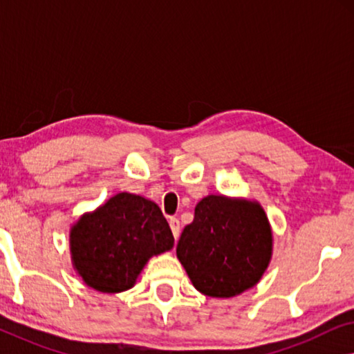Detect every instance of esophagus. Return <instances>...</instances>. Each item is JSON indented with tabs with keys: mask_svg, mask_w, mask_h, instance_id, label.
Listing matches in <instances>:
<instances>
[{
	"mask_svg": "<svg viewBox=\"0 0 354 354\" xmlns=\"http://www.w3.org/2000/svg\"><path fill=\"white\" fill-rule=\"evenodd\" d=\"M169 225H171V230L174 236H176V240L178 239V235H180V222H178L177 217H171L169 219Z\"/></svg>",
	"mask_w": 354,
	"mask_h": 354,
	"instance_id": "1",
	"label": "esophagus"
}]
</instances>
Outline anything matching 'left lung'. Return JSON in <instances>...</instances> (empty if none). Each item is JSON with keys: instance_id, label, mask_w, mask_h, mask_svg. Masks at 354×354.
<instances>
[{"instance_id": "8db88e82", "label": "left lung", "mask_w": 354, "mask_h": 354, "mask_svg": "<svg viewBox=\"0 0 354 354\" xmlns=\"http://www.w3.org/2000/svg\"><path fill=\"white\" fill-rule=\"evenodd\" d=\"M272 254V232L258 203L209 195L183 229L177 258L198 292L235 297L258 283Z\"/></svg>"}]
</instances>
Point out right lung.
<instances>
[{
    "instance_id": "1",
    "label": "right lung",
    "mask_w": 354,
    "mask_h": 354,
    "mask_svg": "<svg viewBox=\"0 0 354 354\" xmlns=\"http://www.w3.org/2000/svg\"><path fill=\"white\" fill-rule=\"evenodd\" d=\"M174 246L162 211L147 198L119 193L72 227L71 253L88 287L103 293L129 290L153 254Z\"/></svg>"
}]
</instances>
